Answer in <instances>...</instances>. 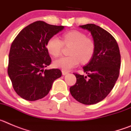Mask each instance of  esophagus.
<instances>
[{"instance_id":"34e87169","label":"esophagus","mask_w":131,"mask_h":131,"mask_svg":"<svg viewBox=\"0 0 131 131\" xmlns=\"http://www.w3.org/2000/svg\"><path fill=\"white\" fill-rule=\"evenodd\" d=\"M68 73V71H62V75H67V74Z\"/></svg>"}]
</instances>
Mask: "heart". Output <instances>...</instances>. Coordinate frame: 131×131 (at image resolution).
Wrapping results in <instances>:
<instances>
[{
	"instance_id": "1",
	"label": "heart",
	"mask_w": 131,
	"mask_h": 131,
	"mask_svg": "<svg viewBox=\"0 0 131 131\" xmlns=\"http://www.w3.org/2000/svg\"><path fill=\"white\" fill-rule=\"evenodd\" d=\"M63 45L71 46L69 53L70 56L61 57L54 62L56 68L63 71H69L77 66L80 62L87 63L93 56L95 49L93 40L78 31L65 33L62 40L56 36H52L47 41V49L50 54L57 58L62 53Z\"/></svg>"
}]
</instances>
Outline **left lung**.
Returning <instances> with one entry per match:
<instances>
[{"label":"left lung","instance_id":"left-lung-1","mask_svg":"<svg viewBox=\"0 0 131 131\" xmlns=\"http://www.w3.org/2000/svg\"><path fill=\"white\" fill-rule=\"evenodd\" d=\"M93 37L94 52L83 67L86 75L75 73L77 81L69 88L72 96L83 104L91 105L104 100L112 91L119 75L121 55L115 38L95 24L80 25Z\"/></svg>","mask_w":131,"mask_h":131}]
</instances>
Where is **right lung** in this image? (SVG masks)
<instances>
[{
    "instance_id": "1",
    "label": "right lung",
    "mask_w": 131,
    "mask_h": 131,
    "mask_svg": "<svg viewBox=\"0 0 131 131\" xmlns=\"http://www.w3.org/2000/svg\"><path fill=\"white\" fill-rule=\"evenodd\" d=\"M63 28L37 21L23 29L12 42L8 74L21 98L29 101L44 98L53 82L62 76L60 69L45 68L52 62L47 49V41Z\"/></svg>"
}]
</instances>
